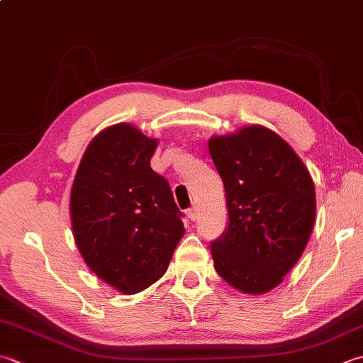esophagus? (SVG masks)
<instances>
[{"label": "esophagus", "instance_id": "1", "mask_svg": "<svg viewBox=\"0 0 363 363\" xmlns=\"http://www.w3.org/2000/svg\"><path fill=\"white\" fill-rule=\"evenodd\" d=\"M187 217H189L190 220H196V217H198V209L195 208V206H194V208H190V209L187 211Z\"/></svg>", "mask_w": 363, "mask_h": 363}]
</instances>
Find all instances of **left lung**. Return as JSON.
Returning <instances> with one entry per match:
<instances>
[{"label":"left lung","instance_id":"8db88e82","mask_svg":"<svg viewBox=\"0 0 363 363\" xmlns=\"http://www.w3.org/2000/svg\"><path fill=\"white\" fill-rule=\"evenodd\" d=\"M209 154L230 217L228 230L211 244L216 271L245 294L269 293L308 244L316 216L313 179L294 149L258 124L212 137Z\"/></svg>","mask_w":363,"mask_h":363}]
</instances>
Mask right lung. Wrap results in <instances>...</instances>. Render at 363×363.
Returning a JSON list of instances; mask_svg holds the SVG:
<instances>
[{"label": "right lung", "mask_w": 363, "mask_h": 363, "mask_svg": "<svg viewBox=\"0 0 363 363\" xmlns=\"http://www.w3.org/2000/svg\"><path fill=\"white\" fill-rule=\"evenodd\" d=\"M157 145L132 124L106 127L88 145L70 190L78 252L123 294L157 281L186 231L167 179L151 168Z\"/></svg>", "instance_id": "1"}]
</instances>
